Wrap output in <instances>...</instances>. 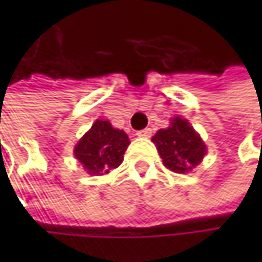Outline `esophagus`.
Returning <instances> with one entry per match:
<instances>
[{
    "label": "esophagus",
    "mask_w": 262,
    "mask_h": 262,
    "mask_svg": "<svg viewBox=\"0 0 262 262\" xmlns=\"http://www.w3.org/2000/svg\"><path fill=\"white\" fill-rule=\"evenodd\" d=\"M139 138H150L151 136V129H144V130H139L136 133Z\"/></svg>",
    "instance_id": "obj_1"
}]
</instances>
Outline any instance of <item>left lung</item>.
I'll return each instance as SVG.
<instances>
[{
  "instance_id": "left-lung-1",
  "label": "left lung",
  "mask_w": 262,
  "mask_h": 262,
  "mask_svg": "<svg viewBox=\"0 0 262 262\" xmlns=\"http://www.w3.org/2000/svg\"><path fill=\"white\" fill-rule=\"evenodd\" d=\"M151 141L164 165L174 173H189L206 155V145L200 135L181 117L173 118L170 127L156 132Z\"/></svg>"
}]
</instances>
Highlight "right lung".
<instances>
[{
  "label": "right lung",
  "mask_w": 262,
  "mask_h": 262,
  "mask_svg": "<svg viewBox=\"0 0 262 262\" xmlns=\"http://www.w3.org/2000/svg\"><path fill=\"white\" fill-rule=\"evenodd\" d=\"M130 141L124 130L97 120L74 147V156L91 176H103L121 165Z\"/></svg>",
  "instance_id": "1"
}]
</instances>
